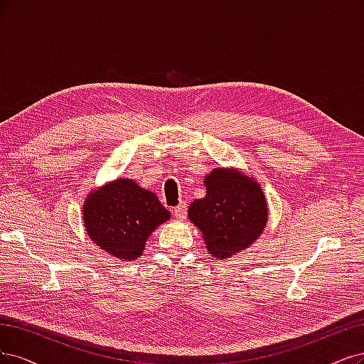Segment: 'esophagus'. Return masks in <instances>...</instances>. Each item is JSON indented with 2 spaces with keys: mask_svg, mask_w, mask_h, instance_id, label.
<instances>
[{
  "mask_svg": "<svg viewBox=\"0 0 364 364\" xmlns=\"http://www.w3.org/2000/svg\"><path fill=\"white\" fill-rule=\"evenodd\" d=\"M173 215H175V218L180 219V220L186 219V215H187L186 203H180L177 207H173Z\"/></svg>",
  "mask_w": 364,
  "mask_h": 364,
  "instance_id": "obj_1",
  "label": "esophagus"
}]
</instances>
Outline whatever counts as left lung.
<instances>
[{"label": "left lung", "instance_id": "left-lung-1", "mask_svg": "<svg viewBox=\"0 0 364 364\" xmlns=\"http://www.w3.org/2000/svg\"><path fill=\"white\" fill-rule=\"evenodd\" d=\"M204 183L207 195L191 204L189 218L203 231L208 252L225 260L260 236L266 199L251 177L230 169H215Z\"/></svg>", "mask_w": 364, "mask_h": 364}]
</instances>
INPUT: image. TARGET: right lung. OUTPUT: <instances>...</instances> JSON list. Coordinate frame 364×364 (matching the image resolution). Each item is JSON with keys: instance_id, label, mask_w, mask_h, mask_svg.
I'll return each mask as SVG.
<instances>
[{"instance_id": "obj_1", "label": "right lung", "mask_w": 364, "mask_h": 364, "mask_svg": "<svg viewBox=\"0 0 364 364\" xmlns=\"http://www.w3.org/2000/svg\"><path fill=\"white\" fill-rule=\"evenodd\" d=\"M169 216L156 193L122 178L90 193L83 208L89 237L121 260H136L149 234Z\"/></svg>"}]
</instances>
